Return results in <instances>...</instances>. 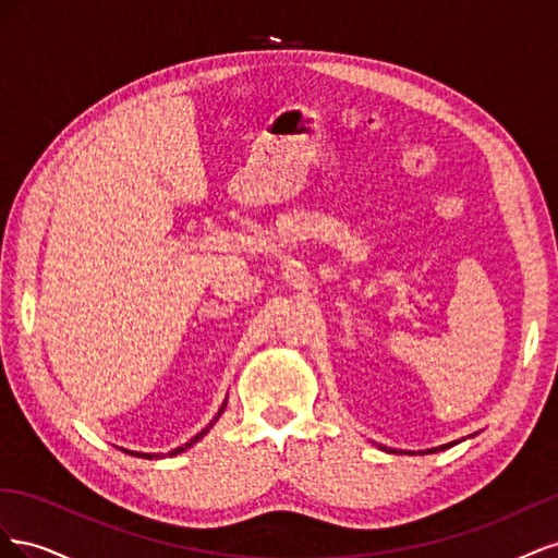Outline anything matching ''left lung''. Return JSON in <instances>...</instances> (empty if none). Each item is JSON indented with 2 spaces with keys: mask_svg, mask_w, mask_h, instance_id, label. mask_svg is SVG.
<instances>
[{
  "mask_svg": "<svg viewBox=\"0 0 558 558\" xmlns=\"http://www.w3.org/2000/svg\"><path fill=\"white\" fill-rule=\"evenodd\" d=\"M472 437V435H468ZM461 440H453L449 445H442V447H435V449H424V451H408V449H391V447H384V445H377L381 451H388V453H435V451H442V449H449L451 445H459Z\"/></svg>",
  "mask_w": 558,
  "mask_h": 558,
  "instance_id": "obj_1",
  "label": "left lung"
}]
</instances>
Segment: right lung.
<instances>
[{
    "instance_id": "add662e5",
    "label": "right lung",
    "mask_w": 558,
    "mask_h": 558,
    "mask_svg": "<svg viewBox=\"0 0 558 558\" xmlns=\"http://www.w3.org/2000/svg\"><path fill=\"white\" fill-rule=\"evenodd\" d=\"M226 404H228V398H226V402L221 404V410H218V414L209 421V426L207 428H202L195 437H191V440L189 442H185V445H181V447H177V449H172V451H167V453H144V451H130V449H123V447H116V449H121V451H125V453H130V456H140V459H162V456H177V453H181V451H185V449H191L195 442H199L202 440V437H205L207 433H209V428L216 424V421H218V416H221L223 414V410H226Z\"/></svg>"
}]
</instances>
